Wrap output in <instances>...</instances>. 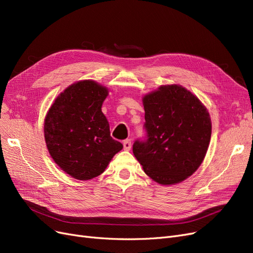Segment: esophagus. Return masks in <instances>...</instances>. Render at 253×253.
<instances>
[{
  "label": "esophagus",
  "mask_w": 253,
  "mask_h": 253,
  "mask_svg": "<svg viewBox=\"0 0 253 253\" xmlns=\"http://www.w3.org/2000/svg\"><path fill=\"white\" fill-rule=\"evenodd\" d=\"M131 147H132L131 140L127 139V140L124 141V149H125L126 151H129V150H131Z\"/></svg>",
  "instance_id": "34e87169"
}]
</instances>
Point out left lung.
I'll return each mask as SVG.
<instances>
[{
    "label": "left lung",
    "instance_id": "1",
    "mask_svg": "<svg viewBox=\"0 0 253 253\" xmlns=\"http://www.w3.org/2000/svg\"><path fill=\"white\" fill-rule=\"evenodd\" d=\"M148 139L133 153L144 173L164 186L187 179L208 151L212 124L203 102L179 84L160 85L142 98Z\"/></svg>",
    "mask_w": 253,
    "mask_h": 253
}]
</instances>
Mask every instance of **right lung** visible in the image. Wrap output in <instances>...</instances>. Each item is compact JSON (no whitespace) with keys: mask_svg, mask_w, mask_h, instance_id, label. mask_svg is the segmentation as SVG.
I'll return each instance as SVG.
<instances>
[{"mask_svg":"<svg viewBox=\"0 0 253 253\" xmlns=\"http://www.w3.org/2000/svg\"><path fill=\"white\" fill-rule=\"evenodd\" d=\"M109 89L94 80L67 86L44 120V138L51 158L75 179L88 180L104 172L124 145L114 140L101 111Z\"/></svg>","mask_w":253,"mask_h":253,"instance_id":"add662e5","label":"right lung"}]
</instances>
